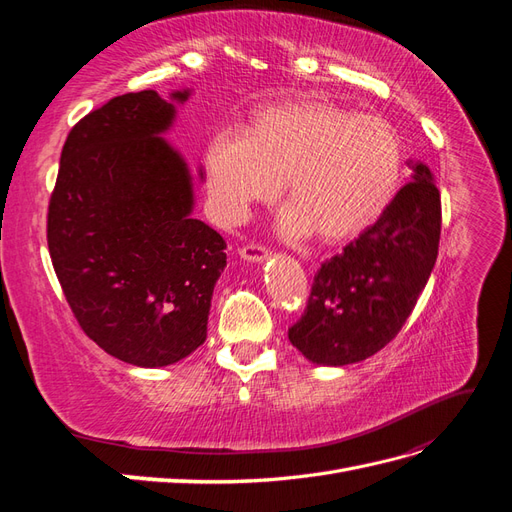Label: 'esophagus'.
<instances>
[{
  "mask_svg": "<svg viewBox=\"0 0 512 512\" xmlns=\"http://www.w3.org/2000/svg\"><path fill=\"white\" fill-rule=\"evenodd\" d=\"M267 250L262 245H245V247H241V252H239V256L245 260V262H262L267 258Z\"/></svg>",
  "mask_w": 512,
  "mask_h": 512,
  "instance_id": "esophagus-1",
  "label": "esophagus"
}]
</instances>
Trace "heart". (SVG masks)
I'll return each instance as SVG.
<instances>
[{
	"label": "heart",
	"instance_id": "obj_1",
	"mask_svg": "<svg viewBox=\"0 0 512 512\" xmlns=\"http://www.w3.org/2000/svg\"><path fill=\"white\" fill-rule=\"evenodd\" d=\"M404 153L397 132L374 115L331 102L265 106L245 132H218L205 149L211 207L228 224L280 194L290 205L277 228L288 239L309 232L327 241L361 235L391 205Z\"/></svg>",
	"mask_w": 512,
	"mask_h": 512
}]
</instances>
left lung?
Segmentation results:
<instances>
[{"label": "left lung", "instance_id": "obj_1", "mask_svg": "<svg viewBox=\"0 0 512 512\" xmlns=\"http://www.w3.org/2000/svg\"><path fill=\"white\" fill-rule=\"evenodd\" d=\"M412 181L376 224L329 258L314 277L290 344L307 361L342 367L369 359L401 331L438 258L442 207L427 164L408 160Z\"/></svg>", "mask_w": 512, "mask_h": 512}]
</instances>
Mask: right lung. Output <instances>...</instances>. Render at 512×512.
<instances>
[{
	"label": "right lung",
	"instance_id": "1",
	"mask_svg": "<svg viewBox=\"0 0 512 512\" xmlns=\"http://www.w3.org/2000/svg\"><path fill=\"white\" fill-rule=\"evenodd\" d=\"M192 89L138 91L66 138L49 205V252L89 339L136 367H166L207 339L226 241L194 218V179L164 134ZM203 179V168L198 170Z\"/></svg>",
	"mask_w": 512,
	"mask_h": 512
}]
</instances>
